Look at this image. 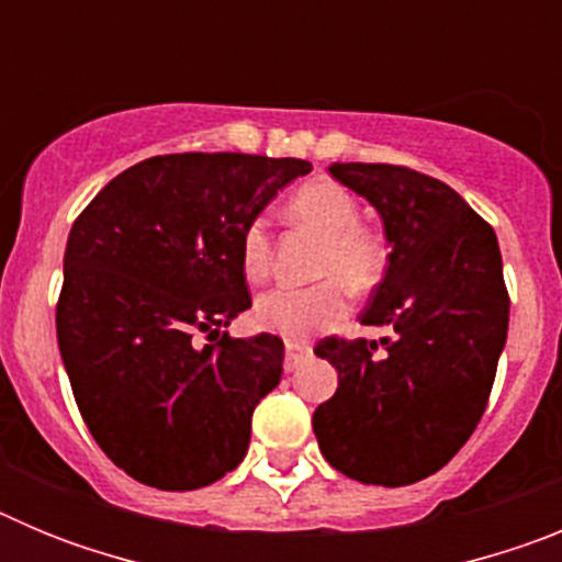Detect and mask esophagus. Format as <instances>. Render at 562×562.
Here are the masks:
<instances>
[{"label": "esophagus", "instance_id": "esophagus-1", "mask_svg": "<svg viewBox=\"0 0 562 562\" xmlns=\"http://www.w3.org/2000/svg\"><path fill=\"white\" fill-rule=\"evenodd\" d=\"M312 355V346L310 342H301V340H286V371H295L301 362L306 360V357Z\"/></svg>", "mask_w": 562, "mask_h": 562}]
</instances>
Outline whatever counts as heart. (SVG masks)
<instances>
[{"label":"heart","instance_id":"b5f03b06","mask_svg":"<svg viewBox=\"0 0 562 562\" xmlns=\"http://www.w3.org/2000/svg\"><path fill=\"white\" fill-rule=\"evenodd\" d=\"M290 225L324 238L317 252L315 276L326 278L315 286H278L256 301L252 317L267 331L286 340H310L317 331L340 324L349 301L347 290L366 295L374 290L389 267V247L380 233L360 222V202L335 180H310L290 193L284 205ZM238 258L247 281L261 284L272 270V236L261 220L247 222L238 241Z\"/></svg>","mask_w":562,"mask_h":562}]
</instances>
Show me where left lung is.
<instances>
[{"instance_id":"left-lung-1","label":"left lung","mask_w":562,"mask_h":562,"mask_svg":"<svg viewBox=\"0 0 562 562\" xmlns=\"http://www.w3.org/2000/svg\"><path fill=\"white\" fill-rule=\"evenodd\" d=\"M337 182L366 196L389 238V270L360 324L376 340L326 337L315 355L337 391L312 416L321 453L362 484L405 486L448 464L473 436L509 329V292L495 231L428 173L389 162H335Z\"/></svg>"}]
</instances>
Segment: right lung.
<instances>
[{
  "label": "right lung",
  "mask_w": 562,
  "mask_h": 562,
  "mask_svg": "<svg viewBox=\"0 0 562 562\" xmlns=\"http://www.w3.org/2000/svg\"><path fill=\"white\" fill-rule=\"evenodd\" d=\"M310 171L295 157L162 154L117 173L69 231L58 349L89 434L134 481L200 490L245 459L284 342L222 331L252 304L238 241ZM200 330L223 340L200 350Z\"/></svg>",
  "instance_id": "add662e5"
}]
</instances>
